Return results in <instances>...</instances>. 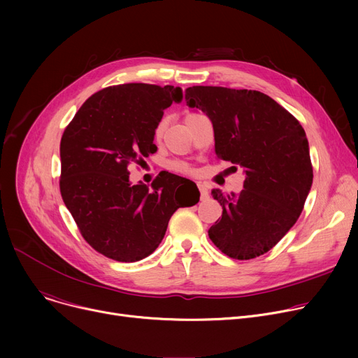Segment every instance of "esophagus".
<instances>
[{
	"label": "esophagus",
	"instance_id": "34e87169",
	"mask_svg": "<svg viewBox=\"0 0 358 358\" xmlns=\"http://www.w3.org/2000/svg\"><path fill=\"white\" fill-rule=\"evenodd\" d=\"M197 187H199V190H200V196H201V200L208 199V197H209V192H208V187L204 185V182H197Z\"/></svg>",
	"mask_w": 358,
	"mask_h": 358
}]
</instances>
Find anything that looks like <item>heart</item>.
<instances>
[{"mask_svg":"<svg viewBox=\"0 0 358 358\" xmlns=\"http://www.w3.org/2000/svg\"><path fill=\"white\" fill-rule=\"evenodd\" d=\"M164 129H165V120L158 122V124L155 126V131H154V135H155L157 139H159L162 136ZM169 168H171L173 171H176V173H187V174L193 173V168L189 164H184V162H173L171 165H169Z\"/></svg>","mask_w":358,"mask_h":358,"instance_id":"obj_1","label":"heart"}]
</instances>
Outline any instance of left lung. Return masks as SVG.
<instances>
[{
    "instance_id": "8db88e82",
    "label": "left lung",
    "mask_w": 358,
    "mask_h": 358,
    "mask_svg": "<svg viewBox=\"0 0 358 358\" xmlns=\"http://www.w3.org/2000/svg\"><path fill=\"white\" fill-rule=\"evenodd\" d=\"M185 101L212 120L217 158L247 174L239 196L212 192L223 212L209 238L235 259L268 252L299 219L312 185L302 124L255 90L196 85L185 90Z\"/></svg>"
}]
</instances>
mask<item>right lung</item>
<instances>
[{"label":"right lung","mask_w":358,"mask_h":358,"mask_svg":"<svg viewBox=\"0 0 358 358\" xmlns=\"http://www.w3.org/2000/svg\"><path fill=\"white\" fill-rule=\"evenodd\" d=\"M181 97V88L173 85L107 87L92 94L64 131V203L83 238L107 258L135 262L152 254L174 212L189 204L181 189L192 187L199 201L196 184L171 173H159L152 189L129 181V165H141L155 152V126Z\"/></svg>","instance_id":"add662e5"}]
</instances>
